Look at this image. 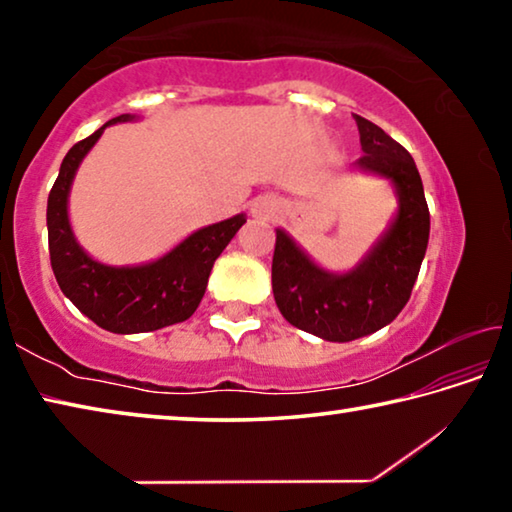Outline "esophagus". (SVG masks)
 I'll return each instance as SVG.
<instances>
[{
	"label": "esophagus",
	"instance_id": "34e87169",
	"mask_svg": "<svg viewBox=\"0 0 512 512\" xmlns=\"http://www.w3.org/2000/svg\"><path fill=\"white\" fill-rule=\"evenodd\" d=\"M271 210H273V207L268 205V203H259L253 212H255L257 216H266V214H271Z\"/></svg>",
	"mask_w": 512,
	"mask_h": 512
}]
</instances>
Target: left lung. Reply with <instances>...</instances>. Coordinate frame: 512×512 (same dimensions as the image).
<instances>
[{"instance_id": "obj_1", "label": "left lung", "mask_w": 512, "mask_h": 512, "mask_svg": "<svg viewBox=\"0 0 512 512\" xmlns=\"http://www.w3.org/2000/svg\"><path fill=\"white\" fill-rule=\"evenodd\" d=\"M354 119L366 153L357 164L391 178L400 196L391 230L345 275L318 268L282 230L273 253V296L282 316L298 329L339 343L377 332L400 314L429 241V207L411 153L372 121Z\"/></svg>"}]
</instances>
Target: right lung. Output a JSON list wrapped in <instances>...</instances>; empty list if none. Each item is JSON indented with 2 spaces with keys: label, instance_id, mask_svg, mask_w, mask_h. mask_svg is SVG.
Here are the masks:
<instances>
[{
  "label": "right lung",
  "instance_id": "add662e5",
  "mask_svg": "<svg viewBox=\"0 0 512 512\" xmlns=\"http://www.w3.org/2000/svg\"><path fill=\"white\" fill-rule=\"evenodd\" d=\"M128 119L133 117L119 115L110 119L106 126ZM103 128L67 151L56 183L49 192V259L58 287L79 307L81 314L108 332L140 334L183 323L201 305L216 257L246 223V216L237 214L228 221L207 225L158 262L133 268L94 262L76 244L69 228L67 194L76 169L85 153L101 137Z\"/></svg>",
  "mask_w": 512,
  "mask_h": 512
}]
</instances>
